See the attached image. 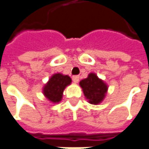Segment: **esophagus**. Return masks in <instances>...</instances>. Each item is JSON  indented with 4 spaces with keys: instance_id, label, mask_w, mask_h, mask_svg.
<instances>
[{
    "instance_id": "esophagus-1",
    "label": "esophagus",
    "mask_w": 149,
    "mask_h": 149,
    "mask_svg": "<svg viewBox=\"0 0 149 149\" xmlns=\"http://www.w3.org/2000/svg\"><path fill=\"white\" fill-rule=\"evenodd\" d=\"M79 79H80V77L77 76V75H75V76H72V81H74L75 83H77L79 81Z\"/></svg>"
}]
</instances>
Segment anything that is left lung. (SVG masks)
I'll list each match as a JSON object with an SVG mask.
<instances>
[{
  "label": "left lung",
  "mask_w": 149,
  "mask_h": 149,
  "mask_svg": "<svg viewBox=\"0 0 149 149\" xmlns=\"http://www.w3.org/2000/svg\"><path fill=\"white\" fill-rule=\"evenodd\" d=\"M80 86L82 88L86 98L91 104H100L104 100L108 90L107 85L95 73H91L87 78L81 80Z\"/></svg>",
  "instance_id": "left-lung-1"
}]
</instances>
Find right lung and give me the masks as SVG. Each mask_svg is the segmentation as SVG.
<instances>
[{
  "mask_svg": "<svg viewBox=\"0 0 149 149\" xmlns=\"http://www.w3.org/2000/svg\"><path fill=\"white\" fill-rule=\"evenodd\" d=\"M72 82L71 78L67 75L60 73L53 75L48 83L44 86L43 93L45 96L53 103H58L61 101L63 91L68 85Z\"/></svg>",
  "mask_w": 149,
  "mask_h": 149,
  "instance_id": "right-lung-1",
  "label": "right lung"
}]
</instances>
